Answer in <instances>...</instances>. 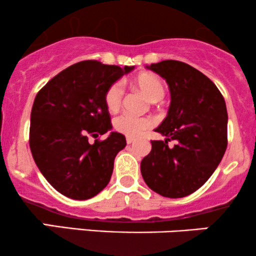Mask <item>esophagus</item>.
<instances>
[{"label":"esophagus","instance_id":"obj_1","mask_svg":"<svg viewBox=\"0 0 256 256\" xmlns=\"http://www.w3.org/2000/svg\"><path fill=\"white\" fill-rule=\"evenodd\" d=\"M134 140H136V138L134 137H126V143H128V144H131V143H134Z\"/></svg>","mask_w":256,"mask_h":256}]
</instances>
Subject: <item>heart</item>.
Returning <instances> with one entry per match:
<instances>
[{"label": "heart", "instance_id": "1", "mask_svg": "<svg viewBox=\"0 0 256 256\" xmlns=\"http://www.w3.org/2000/svg\"><path fill=\"white\" fill-rule=\"evenodd\" d=\"M131 85L136 88L150 102H158L165 95V85L158 76L152 72H142L131 79ZM122 100V89L120 84H112L104 94V104L107 110L114 113L120 108ZM152 120L149 116H120L114 120V128L128 137H137L146 128H152Z\"/></svg>", "mask_w": 256, "mask_h": 256}]
</instances>
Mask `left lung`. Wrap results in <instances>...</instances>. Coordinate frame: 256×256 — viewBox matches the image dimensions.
I'll return each mask as SVG.
<instances>
[{
    "label": "left lung",
    "mask_w": 256,
    "mask_h": 256,
    "mask_svg": "<svg viewBox=\"0 0 256 256\" xmlns=\"http://www.w3.org/2000/svg\"><path fill=\"white\" fill-rule=\"evenodd\" d=\"M146 68L168 84L171 104L155 131L165 140H152L140 173L152 192L179 198L200 189L213 174L228 146V110L216 84L190 64L176 60ZM170 140L176 144L168 146Z\"/></svg>",
    "instance_id": "8db88e82"
}]
</instances>
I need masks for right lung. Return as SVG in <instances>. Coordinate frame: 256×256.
Masks as SVG:
<instances>
[{
	"instance_id": "obj_1",
	"label": "right lung",
	"mask_w": 256,
	"mask_h": 256,
	"mask_svg": "<svg viewBox=\"0 0 256 256\" xmlns=\"http://www.w3.org/2000/svg\"><path fill=\"white\" fill-rule=\"evenodd\" d=\"M134 66L80 61L61 71L38 91L31 110L30 149L34 162L55 190L73 200L96 196L110 183L114 158L126 140L110 132L106 90Z\"/></svg>"
}]
</instances>
